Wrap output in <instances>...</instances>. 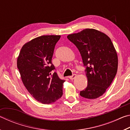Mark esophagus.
Masks as SVG:
<instances>
[{"mask_svg": "<svg viewBox=\"0 0 130 130\" xmlns=\"http://www.w3.org/2000/svg\"><path fill=\"white\" fill-rule=\"evenodd\" d=\"M76 76H77V74H73V75H72V76H69V78L70 79V80H73V79H74V78H75L76 77Z\"/></svg>", "mask_w": 130, "mask_h": 130, "instance_id": "1", "label": "esophagus"}]
</instances>
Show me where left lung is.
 Returning a JSON list of instances; mask_svg holds the SVG:
<instances>
[{"label":"left lung","mask_w":130,"mask_h":130,"mask_svg":"<svg viewBox=\"0 0 130 130\" xmlns=\"http://www.w3.org/2000/svg\"><path fill=\"white\" fill-rule=\"evenodd\" d=\"M68 39L77 47L82 57L88 78L87 87L80 96L94 99L102 96L115 78L118 55L109 37L93 28H85L69 34Z\"/></svg>","instance_id":"8db88e82"}]
</instances>
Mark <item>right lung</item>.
I'll return each mask as SVG.
<instances>
[{"mask_svg": "<svg viewBox=\"0 0 130 130\" xmlns=\"http://www.w3.org/2000/svg\"><path fill=\"white\" fill-rule=\"evenodd\" d=\"M60 36H42L24 45L17 59L22 81L35 99L42 104L54 103L62 96L65 80L59 78L52 63Z\"/></svg>", "mask_w": 130, "mask_h": 130, "instance_id": "add662e5", "label": "right lung"}]
</instances>
